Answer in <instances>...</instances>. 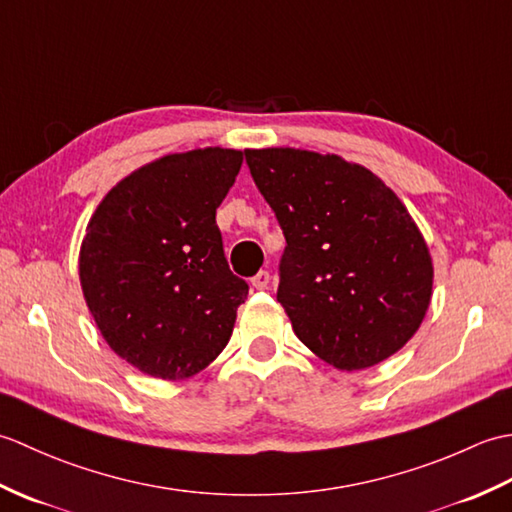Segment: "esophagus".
Returning <instances> with one entry per match:
<instances>
[{
  "label": "esophagus",
  "instance_id": "obj_1",
  "mask_svg": "<svg viewBox=\"0 0 512 512\" xmlns=\"http://www.w3.org/2000/svg\"><path fill=\"white\" fill-rule=\"evenodd\" d=\"M250 284H253V288H257V290H266L270 284V273L268 270H259V273L250 279Z\"/></svg>",
  "mask_w": 512,
  "mask_h": 512
}]
</instances>
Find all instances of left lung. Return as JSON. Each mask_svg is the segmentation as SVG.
<instances>
[{"instance_id":"obj_1","label":"left lung","mask_w":512,"mask_h":512,"mask_svg":"<svg viewBox=\"0 0 512 512\" xmlns=\"http://www.w3.org/2000/svg\"><path fill=\"white\" fill-rule=\"evenodd\" d=\"M275 211L286 250L277 301L321 361L356 372L418 332L433 295V262L407 206L376 173L336 154L244 149Z\"/></svg>"}]
</instances>
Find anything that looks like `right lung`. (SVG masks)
<instances>
[{
  "label": "right lung",
  "instance_id": "right-lung-1",
  "mask_svg": "<svg viewBox=\"0 0 512 512\" xmlns=\"http://www.w3.org/2000/svg\"><path fill=\"white\" fill-rule=\"evenodd\" d=\"M244 151L169 154L107 191L79 253L85 303L105 343L143 374L191 378L233 334L248 284L226 264L215 211Z\"/></svg>",
  "mask_w": 512,
  "mask_h": 512
}]
</instances>
